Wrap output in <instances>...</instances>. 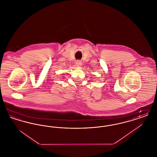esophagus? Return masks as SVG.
<instances>
[{"mask_svg": "<svg viewBox=\"0 0 157 157\" xmlns=\"http://www.w3.org/2000/svg\"><path fill=\"white\" fill-rule=\"evenodd\" d=\"M76 67H80L82 65V62L80 60H77L76 62Z\"/></svg>", "mask_w": 157, "mask_h": 157, "instance_id": "34e87169", "label": "esophagus"}]
</instances>
